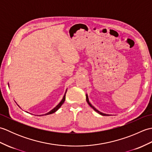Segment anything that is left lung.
Listing matches in <instances>:
<instances>
[{
    "instance_id": "left-lung-1",
    "label": "left lung",
    "mask_w": 152,
    "mask_h": 152,
    "mask_svg": "<svg viewBox=\"0 0 152 152\" xmlns=\"http://www.w3.org/2000/svg\"><path fill=\"white\" fill-rule=\"evenodd\" d=\"M86 101H87V102H88V104L91 106V107L95 111V112H96L97 113H99V114H101V115H109V114H104V113H102V112H99L98 110H96L94 106H92V104H91V103L89 102V99H88V95H86Z\"/></svg>"
}]
</instances>
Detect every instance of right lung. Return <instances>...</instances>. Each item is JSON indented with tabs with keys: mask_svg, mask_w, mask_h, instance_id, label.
Masks as SVG:
<instances>
[{
	"mask_svg": "<svg viewBox=\"0 0 152 152\" xmlns=\"http://www.w3.org/2000/svg\"><path fill=\"white\" fill-rule=\"evenodd\" d=\"M66 92H65V94H66ZM65 94H64V96H63V99L61 100V101L59 103V104H58L56 107H55L53 109H52L50 111V112H49L48 113H47V114H43V115H49V114H53V113H54V112H56L58 109H59L61 106V105H62L63 103H64V101H65Z\"/></svg>",
	"mask_w": 152,
	"mask_h": 152,
	"instance_id": "obj_1",
	"label": "right lung"
}]
</instances>
